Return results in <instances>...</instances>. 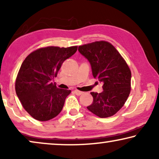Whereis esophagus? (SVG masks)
Here are the masks:
<instances>
[{
	"instance_id": "obj_1",
	"label": "esophagus",
	"mask_w": 159,
	"mask_h": 159,
	"mask_svg": "<svg viewBox=\"0 0 159 159\" xmlns=\"http://www.w3.org/2000/svg\"><path fill=\"white\" fill-rule=\"evenodd\" d=\"M74 92H75V94L77 95H82V93H83V92H82V91H80V90H75V91H74Z\"/></svg>"
}]
</instances>
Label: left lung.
Wrapping results in <instances>:
<instances>
[{"mask_svg":"<svg viewBox=\"0 0 159 159\" xmlns=\"http://www.w3.org/2000/svg\"><path fill=\"white\" fill-rule=\"evenodd\" d=\"M78 51L90 61L94 78L103 91L90 93L93 101L87 108L100 118L114 116L125 105L131 91V71L124 58L107 41L80 45Z\"/></svg>","mask_w":159,"mask_h":159,"instance_id":"8db88e82","label":"left lung"}]
</instances>
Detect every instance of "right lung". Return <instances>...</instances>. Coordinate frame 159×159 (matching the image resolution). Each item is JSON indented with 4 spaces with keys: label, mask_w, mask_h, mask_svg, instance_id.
I'll use <instances>...</instances> for the list:
<instances>
[{
    "label": "right lung",
    "mask_w": 159,
    "mask_h": 159,
    "mask_svg": "<svg viewBox=\"0 0 159 159\" xmlns=\"http://www.w3.org/2000/svg\"><path fill=\"white\" fill-rule=\"evenodd\" d=\"M77 46L40 48L24 61L15 82V90L26 111L36 120L45 121L61 111L70 90L58 88L51 80Z\"/></svg>",
    "instance_id": "obj_1"
}]
</instances>
